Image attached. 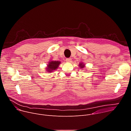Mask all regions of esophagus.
Wrapping results in <instances>:
<instances>
[{
	"label": "esophagus",
	"mask_w": 131,
	"mask_h": 131,
	"mask_svg": "<svg viewBox=\"0 0 131 131\" xmlns=\"http://www.w3.org/2000/svg\"><path fill=\"white\" fill-rule=\"evenodd\" d=\"M71 59H70V58H67L66 59V62H71Z\"/></svg>",
	"instance_id": "34e87169"
}]
</instances>
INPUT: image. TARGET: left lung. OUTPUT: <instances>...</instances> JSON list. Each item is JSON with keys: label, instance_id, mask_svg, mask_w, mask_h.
<instances>
[{"label": "left lung", "instance_id": "8db88e82", "mask_svg": "<svg viewBox=\"0 0 131 131\" xmlns=\"http://www.w3.org/2000/svg\"><path fill=\"white\" fill-rule=\"evenodd\" d=\"M79 67H80V68H84V67L85 65H84V64H83L82 63H80V64H79Z\"/></svg>", "mask_w": 131, "mask_h": 131}]
</instances>
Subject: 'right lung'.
<instances>
[{"label": "right lung", "instance_id": "obj_1", "mask_svg": "<svg viewBox=\"0 0 131 131\" xmlns=\"http://www.w3.org/2000/svg\"><path fill=\"white\" fill-rule=\"evenodd\" d=\"M61 64L60 61H51L48 63L46 68V71L48 72H52V71L57 69L59 67V65Z\"/></svg>", "mask_w": 131, "mask_h": 131}]
</instances>
